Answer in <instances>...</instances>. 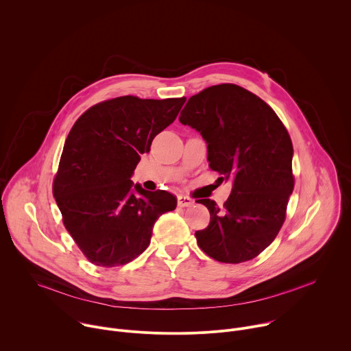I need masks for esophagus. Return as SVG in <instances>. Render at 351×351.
Masks as SVG:
<instances>
[{
  "label": "esophagus",
  "instance_id": "34e87169",
  "mask_svg": "<svg viewBox=\"0 0 351 351\" xmlns=\"http://www.w3.org/2000/svg\"><path fill=\"white\" fill-rule=\"evenodd\" d=\"M177 204L180 207H191L193 204V200L188 196H184V195H178L177 196Z\"/></svg>",
  "mask_w": 351,
  "mask_h": 351
}]
</instances>
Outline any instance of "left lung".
<instances>
[{
    "instance_id": "8db88e82",
    "label": "left lung",
    "mask_w": 351,
    "mask_h": 351,
    "mask_svg": "<svg viewBox=\"0 0 351 351\" xmlns=\"http://www.w3.org/2000/svg\"><path fill=\"white\" fill-rule=\"evenodd\" d=\"M180 122L207 141L210 169L233 180L223 207L197 200L210 211L208 226L195 233L199 247L223 263L254 259L278 234L295 185L293 148L284 123L262 99L234 84L192 96Z\"/></svg>"
}]
</instances>
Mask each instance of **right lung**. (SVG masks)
I'll return each instance as SVG.
<instances>
[{"instance_id": "obj_1", "label": "right lung", "mask_w": 351, "mask_h": 351, "mask_svg": "<svg viewBox=\"0 0 351 351\" xmlns=\"http://www.w3.org/2000/svg\"><path fill=\"white\" fill-rule=\"evenodd\" d=\"M185 97L121 96L86 110L71 128L53 178L63 223L96 266L126 265L151 243L158 218L177 197L132 191V174L152 140L177 118Z\"/></svg>"}]
</instances>
